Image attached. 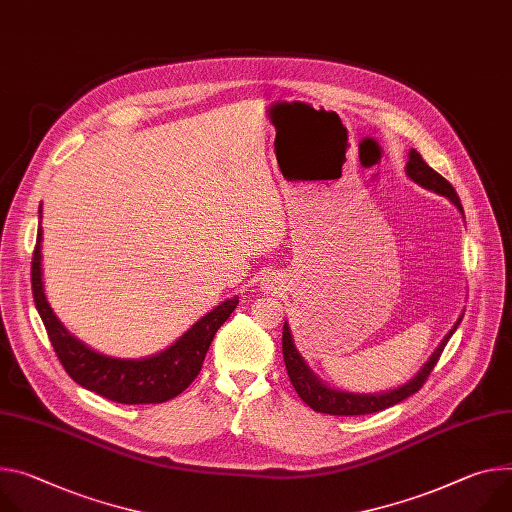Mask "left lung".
I'll return each mask as SVG.
<instances>
[{"instance_id": "1", "label": "left lung", "mask_w": 512, "mask_h": 512, "mask_svg": "<svg viewBox=\"0 0 512 512\" xmlns=\"http://www.w3.org/2000/svg\"><path fill=\"white\" fill-rule=\"evenodd\" d=\"M406 175L421 185L425 190H431L439 196H445L461 214V202L459 196L455 194L453 185L441 177L433 167H429L425 163V159L421 157V153H416L414 149H410L408 153V163H406ZM463 314L457 318V322L453 324V329L441 339L439 347L433 351V355L427 359V363L416 371V376L412 380H408L406 384L394 388V390H386V392H347V390H339V388H331L324 384L320 378H316L314 371L308 367V363L304 361V357L300 355V351L294 345V337L290 331V324L284 322V333H282V351H284V361H286V369L290 382L294 386V390L298 392V396L316 412H324V414H335V416H355V414H371V412H380L386 410L402 400H406L408 396H412L414 392H418L423 388V384L427 382L429 374L433 371L435 363L439 361L447 341L451 339V335L457 331L459 322H461Z\"/></svg>"}]
</instances>
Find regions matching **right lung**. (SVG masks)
<instances>
[{
  "instance_id": "add662e5",
  "label": "right lung",
  "mask_w": 512,
  "mask_h": 512,
  "mask_svg": "<svg viewBox=\"0 0 512 512\" xmlns=\"http://www.w3.org/2000/svg\"><path fill=\"white\" fill-rule=\"evenodd\" d=\"M38 214L42 218V204ZM40 249L42 226L38 228L32 257V296L59 361L79 386L120 404H161L181 394L200 374L216 331L239 304V296L220 302L175 343L155 355L141 359L110 357L73 337L53 312L44 294Z\"/></svg>"
}]
</instances>
